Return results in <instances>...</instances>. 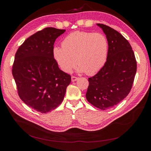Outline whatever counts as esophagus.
Masks as SVG:
<instances>
[{
  "label": "esophagus",
  "mask_w": 151,
  "mask_h": 151,
  "mask_svg": "<svg viewBox=\"0 0 151 151\" xmlns=\"http://www.w3.org/2000/svg\"><path fill=\"white\" fill-rule=\"evenodd\" d=\"M78 79H79L78 77H76V76H72V77H71V79H72V82H74V81H77Z\"/></svg>",
  "instance_id": "34e87169"
}]
</instances>
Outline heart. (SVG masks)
<instances>
[{"label": "heart", "instance_id": "1", "mask_svg": "<svg viewBox=\"0 0 151 151\" xmlns=\"http://www.w3.org/2000/svg\"><path fill=\"white\" fill-rule=\"evenodd\" d=\"M62 46L55 47L53 53L58 65L64 72H70L77 63L80 72L93 75L106 62L108 42L106 36L101 33L73 32L63 40Z\"/></svg>", "mask_w": 151, "mask_h": 151}]
</instances>
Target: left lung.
I'll return each mask as SVG.
<instances>
[{
  "instance_id": "8db88e82",
  "label": "left lung",
  "mask_w": 151,
  "mask_h": 151,
  "mask_svg": "<svg viewBox=\"0 0 151 151\" xmlns=\"http://www.w3.org/2000/svg\"><path fill=\"white\" fill-rule=\"evenodd\" d=\"M108 42L107 60L95 76L88 79V102L105 110L119 103L129 94L137 72V62L129 42L111 27L97 24Z\"/></svg>"
}]
</instances>
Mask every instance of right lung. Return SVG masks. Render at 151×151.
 <instances>
[{"instance_id":"1","label":"right lung","mask_w":151,"mask_h":151,"mask_svg":"<svg viewBox=\"0 0 151 151\" xmlns=\"http://www.w3.org/2000/svg\"><path fill=\"white\" fill-rule=\"evenodd\" d=\"M65 31L45 28L27 38L17 49L12 73L18 94L32 109L46 113L62 102L69 74L59 68L53 57L56 39Z\"/></svg>"}]
</instances>
